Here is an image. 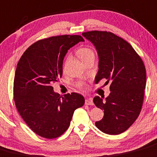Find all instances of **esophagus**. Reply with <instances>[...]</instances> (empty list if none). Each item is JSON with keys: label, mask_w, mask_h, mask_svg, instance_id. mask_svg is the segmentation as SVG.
I'll list each match as a JSON object with an SVG mask.
<instances>
[{"label": "esophagus", "mask_w": 157, "mask_h": 157, "mask_svg": "<svg viewBox=\"0 0 157 157\" xmlns=\"http://www.w3.org/2000/svg\"><path fill=\"white\" fill-rule=\"evenodd\" d=\"M85 104L86 105H93L94 104V103H93V100L92 98H86V100H85Z\"/></svg>", "instance_id": "34e87169"}]
</instances>
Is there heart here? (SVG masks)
I'll return each instance as SVG.
<instances>
[{
	"instance_id": "b5f03b06",
	"label": "heart",
	"mask_w": 157,
	"mask_h": 157,
	"mask_svg": "<svg viewBox=\"0 0 157 157\" xmlns=\"http://www.w3.org/2000/svg\"><path fill=\"white\" fill-rule=\"evenodd\" d=\"M77 55H78L79 58L82 60L83 62H84L85 60L87 58H89L90 56L94 55V51L90 49V48H81L77 51ZM83 83H80V86H83Z\"/></svg>"
}]
</instances>
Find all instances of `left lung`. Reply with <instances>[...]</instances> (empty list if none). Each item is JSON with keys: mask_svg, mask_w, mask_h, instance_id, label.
<instances>
[{"mask_svg": "<svg viewBox=\"0 0 157 157\" xmlns=\"http://www.w3.org/2000/svg\"><path fill=\"white\" fill-rule=\"evenodd\" d=\"M82 35L98 54L96 82L103 78L111 82L107 97L94 98L97 107L104 110L96 127L106 134L124 133L136 121L142 108L147 83L144 62L128 42L114 33L94 30Z\"/></svg>", "mask_w": 157, "mask_h": 157, "instance_id": "left-lung-1", "label": "left lung"}]
</instances>
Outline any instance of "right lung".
Wrapping results in <instances>:
<instances>
[{"instance_id": "add662e5", "label": "right lung", "mask_w": 157, "mask_h": 157, "mask_svg": "<svg viewBox=\"0 0 157 157\" xmlns=\"http://www.w3.org/2000/svg\"><path fill=\"white\" fill-rule=\"evenodd\" d=\"M84 41L79 35L51 36L29 47L20 59L13 80L17 111L28 127L39 136L54 139L69 127L74 110L83 106L84 97L72 93L60 97L52 84L63 74L68 50Z\"/></svg>"}]
</instances>
